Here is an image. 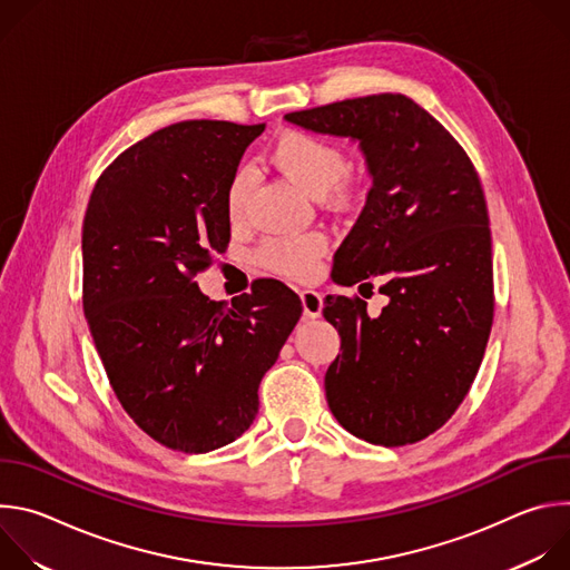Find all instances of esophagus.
<instances>
[{
	"label": "esophagus",
	"instance_id": "obj_1",
	"mask_svg": "<svg viewBox=\"0 0 570 570\" xmlns=\"http://www.w3.org/2000/svg\"><path fill=\"white\" fill-rule=\"evenodd\" d=\"M302 308H304V317H320L322 313V295L317 291H302Z\"/></svg>",
	"mask_w": 570,
	"mask_h": 570
}]
</instances>
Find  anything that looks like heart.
I'll return each instance as SVG.
<instances>
[{
  "instance_id": "b5f03b06",
  "label": "heart",
  "mask_w": 570,
  "mask_h": 570,
  "mask_svg": "<svg viewBox=\"0 0 570 570\" xmlns=\"http://www.w3.org/2000/svg\"><path fill=\"white\" fill-rule=\"evenodd\" d=\"M271 159L291 183H295L311 198L341 194L336 185L347 174V157L338 146L327 139L304 130L284 132L282 137H277L271 150ZM253 178L255 174L250 167H240L232 176L225 196L227 216L232 220H238L243 212H246ZM324 248H327V238L320 232L271 236L257 248L255 259L262 268L271 273L306 279L315 273L317 259L322 257Z\"/></svg>"
}]
</instances>
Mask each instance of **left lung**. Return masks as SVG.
Instances as JSON below:
<instances>
[{"instance_id":"1","label":"left lung","mask_w":570,"mask_h":570,"mask_svg":"<svg viewBox=\"0 0 570 570\" xmlns=\"http://www.w3.org/2000/svg\"><path fill=\"white\" fill-rule=\"evenodd\" d=\"M286 121L356 139L372 176L332 275L370 297L379 279L387 304L370 317L358 295L324 299L322 315L341 334L324 374L327 403L370 444H415L458 411L492 332V232L480 178L455 137L403 95L345 99Z\"/></svg>"}]
</instances>
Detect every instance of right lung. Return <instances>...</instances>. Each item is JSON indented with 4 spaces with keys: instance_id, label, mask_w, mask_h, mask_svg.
I'll list each match as a JSON object with an SVG mask.
<instances>
[{
    "instance_id": "right-lung-1",
    "label": "right lung",
    "mask_w": 570,
    "mask_h": 570,
    "mask_svg": "<svg viewBox=\"0 0 570 570\" xmlns=\"http://www.w3.org/2000/svg\"><path fill=\"white\" fill-rule=\"evenodd\" d=\"M266 124L180 121L126 148L83 220V311L130 420L207 453L246 433L259 383L302 315L282 282L216 302L196 275L229 243L227 187Z\"/></svg>"
}]
</instances>
